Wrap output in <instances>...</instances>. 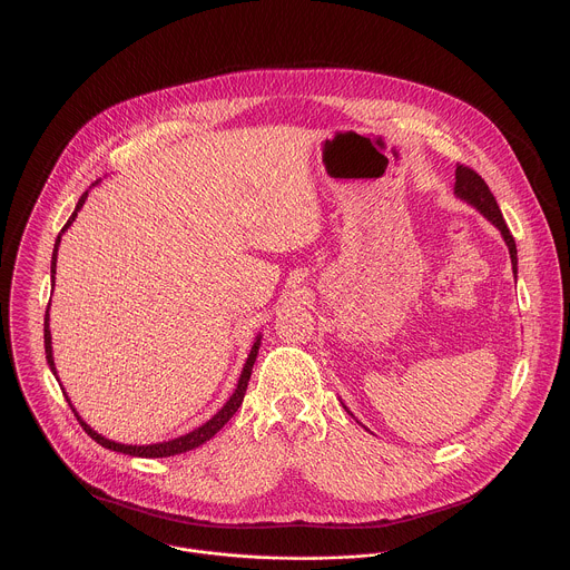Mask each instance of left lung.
I'll return each mask as SVG.
<instances>
[{"mask_svg": "<svg viewBox=\"0 0 570 570\" xmlns=\"http://www.w3.org/2000/svg\"><path fill=\"white\" fill-rule=\"evenodd\" d=\"M454 196L461 198L463 203L472 205L485 220H490L499 232H501V238L505 240L508 245V252H510V263H512V274H517V245H514V238L510 234V229L505 227V220L501 216V209L494 200V196L490 194L488 185L483 183V178L472 171L470 167H463L459 165L456 171H454ZM345 407V405H343ZM347 410V407H345ZM347 414H352L347 410ZM354 416V414H352Z\"/></svg>", "mask_w": 570, "mask_h": 570, "instance_id": "obj_1", "label": "left lung"}]
</instances>
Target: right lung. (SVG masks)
<instances>
[{"mask_svg":"<svg viewBox=\"0 0 570 570\" xmlns=\"http://www.w3.org/2000/svg\"><path fill=\"white\" fill-rule=\"evenodd\" d=\"M98 185V183H96ZM87 196H89V191H85L82 194V198L78 200V205H76V212L71 214V218L67 220V225L62 227V232H60V236H58V240H56V247H53V258H51V281H53V285H56V265H58V247H60V240H62V234L73 225V220L78 218V212L85 207V200H87ZM49 307H51V303H49ZM45 347H47V363H49V367H51V372L56 374V379H58V383H60V376H58V370H56V361H53V345H51V330H49V309H47V318H45ZM258 347H261V334L256 336V341H254V345H252V352H249V356H247V361H245V365H243V372H240V379H238V385H236V390H234V394L227 399V403L207 421V423H203L200 428H196V430H191V432H187V434H183V436H176V439H169V441H160V443H149V445H127V443H118V441H111V439H107V436H102V434H98L80 414H78V410L73 407V403H71V399H69V394L65 392V387H62V383H60V387H62V392H65V396H67V401H69V405H71V410L76 412V416H78V421H80V425L85 428V432L91 436V439H96L102 448H109V450H116V452H122V454H131V456H147V459H156V456H174V454H183V452H189V450H194V448H198V445H203L205 441H209L236 412H238V407H240V403H243V399H245V392H247V383H249V376H252V367H254V361H256V356H258Z\"/></svg>","mask_w":570,"mask_h":570,"instance_id":"1","label":"right lung"}]
</instances>
